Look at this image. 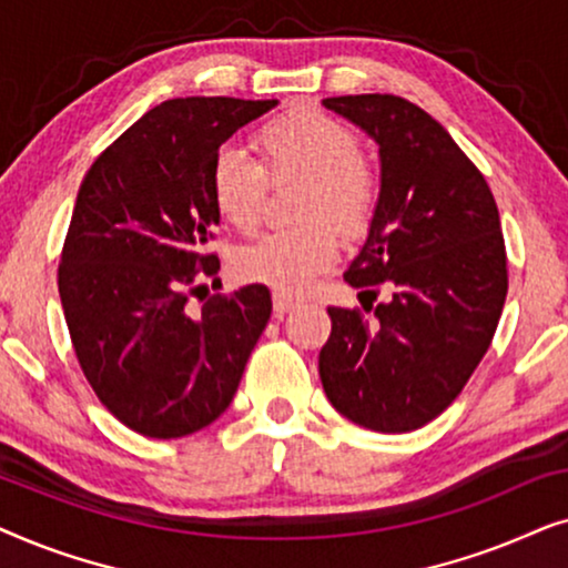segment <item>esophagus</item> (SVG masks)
Returning a JSON list of instances; mask_svg holds the SVG:
<instances>
[{
    "instance_id": "obj_1",
    "label": "esophagus",
    "mask_w": 568,
    "mask_h": 568,
    "mask_svg": "<svg viewBox=\"0 0 568 568\" xmlns=\"http://www.w3.org/2000/svg\"><path fill=\"white\" fill-rule=\"evenodd\" d=\"M297 305V300L292 297V294H284V292H274V313L276 315H284L290 313V310Z\"/></svg>"
}]
</instances>
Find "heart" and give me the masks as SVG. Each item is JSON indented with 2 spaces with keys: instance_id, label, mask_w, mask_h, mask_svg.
I'll return each mask as SVG.
<instances>
[{
  "instance_id": "heart-1",
  "label": "heart",
  "mask_w": 568,
  "mask_h": 568,
  "mask_svg": "<svg viewBox=\"0 0 568 568\" xmlns=\"http://www.w3.org/2000/svg\"><path fill=\"white\" fill-rule=\"evenodd\" d=\"M253 144L258 162L230 146L216 152L209 170V193L224 222L240 232H253L263 216L266 178L307 181L300 216L310 224L268 232L235 253L240 278L300 294L338 258L334 223L344 235H362L369 227L379 178L359 154V134L315 108H297L263 123Z\"/></svg>"
}]
</instances>
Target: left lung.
<instances>
[{
	"label": "left lung",
	"mask_w": 568,
	"mask_h": 568,
	"mask_svg": "<svg viewBox=\"0 0 568 568\" xmlns=\"http://www.w3.org/2000/svg\"><path fill=\"white\" fill-rule=\"evenodd\" d=\"M323 105L375 139L383 183L367 243L344 274L373 321L359 307H328L321 383L348 422L414 432L460 395L491 346L509 286L499 209L484 173L424 108L379 92Z\"/></svg>",
	"instance_id": "1"
}]
</instances>
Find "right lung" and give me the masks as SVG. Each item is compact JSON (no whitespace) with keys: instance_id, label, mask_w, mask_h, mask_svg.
<instances>
[{"instance_id":"obj_1","label":"right lung","mask_w":568,"mask_h":568,"mask_svg":"<svg viewBox=\"0 0 568 568\" xmlns=\"http://www.w3.org/2000/svg\"><path fill=\"white\" fill-rule=\"evenodd\" d=\"M276 100L175 98L92 162L59 261L77 362L98 400L152 439L216 422L271 317L266 286L191 297L220 258L209 170L222 142ZM220 282V278H216Z\"/></svg>"}]
</instances>
